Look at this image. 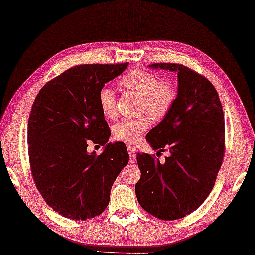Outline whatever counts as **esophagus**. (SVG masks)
<instances>
[{
    "instance_id": "obj_1",
    "label": "esophagus",
    "mask_w": 255,
    "mask_h": 255,
    "mask_svg": "<svg viewBox=\"0 0 255 255\" xmlns=\"http://www.w3.org/2000/svg\"><path fill=\"white\" fill-rule=\"evenodd\" d=\"M128 154H129V162L135 163L136 162V149L134 147L128 146Z\"/></svg>"
}]
</instances>
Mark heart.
Returning <instances> with one entry per match:
<instances>
[{"instance_id": "1", "label": "heart", "mask_w": 255, "mask_h": 255, "mask_svg": "<svg viewBox=\"0 0 255 255\" xmlns=\"http://www.w3.org/2000/svg\"><path fill=\"white\" fill-rule=\"evenodd\" d=\"M120 85L133 94L139 96V110L147 113L153 119L164 118L175 103L177 92L175 85L169 80L159 81L156 74L145 69H134L120 79ZM98 104L106 117L116 115V99L114 92L108 86H103L98 93ZM149 117L142 116L137 119H123L113 128L114 138L127 144H135L148 128Z\"/></svg>"}]
</instances>
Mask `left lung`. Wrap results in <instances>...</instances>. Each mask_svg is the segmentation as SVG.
<instances>
[{
  "mask_svg": "<svg viewBox=\"0 0 255 255\" xmlns=\"http://www.w3.org/2000/svg\"><path fill=\"white\" fill-rule=\"evenodd\" d=\"M153 69L177 72V96L163 120L146 136L153 150L169 149L165 162L137 153L140 179L135 192L140 207L164 221L194 212L214 187L225 152V122L213 84L178 64L158 63Z\"/></svg>",
  "mask_w": 255,
  "mask_h": 255,
  "instance_id": "obj_1",
  "label": "left lung"
}]
</instances>
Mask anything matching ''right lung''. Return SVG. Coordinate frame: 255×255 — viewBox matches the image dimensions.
<instances>
[{"instance_id":"add662e5","label":"right lung","mask_w":255,"mask_h":255,"mask_svg":"<svg viewBox=\"0 0 255 255\" xmlns=\"http://www.w3.org/2000/svg\"><path fill=\"white\" fill-rule=\"evenodd\" d=\"M128 63L79 65L47 82L36 95L28 121L31 173L43 199L67 219L102 214L110 189L128 163L124 142H108L110 129L98 93ZM104 146L97 156L87 142Z\"/></svg>"}]
</instances>
